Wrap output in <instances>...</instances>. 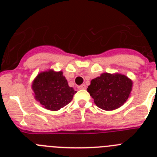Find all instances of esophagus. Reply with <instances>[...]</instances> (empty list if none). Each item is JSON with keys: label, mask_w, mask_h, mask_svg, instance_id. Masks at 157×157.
<instances>
[{"label": "esophagus", "mask_w": 157, "mask_h": 157, "mask_svg": "<svg viewBox=\"0 0 157 157\" xmlns=\"http://www.w3.org/2000/svg\"><path fill=\"white\" fill-rule=\"evenodd\" d=\"M78 90H86V86L85 84H83V85H81L78 87Z\"/></svg>", "instance_id": "1"}]
</instances>
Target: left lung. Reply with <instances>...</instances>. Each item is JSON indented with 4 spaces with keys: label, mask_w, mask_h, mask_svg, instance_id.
<instances>
[{
    "label": "left lung",
    "mask_w": 157,
    "mask_h": 157,
    "mask_svg": "<svg viewBox=\"0 0 157 157\" xmlns=\"http://www.w3.org/2000/svg\"><path fill=\"white\" fill-rule=\"evenodd\" d=\"M132 86V80L124 75L103 73L91 80L87 91L98 108L112 111L119 109L127 101Z\"/></svg>",
    "instance_id": "left-lung-1"
}]
</instances>
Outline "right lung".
Here are the masks:
<instances>
[{"label":"right lung","mask_w":157,"mask_h":157,"mask_svg":"<svg viewBox=\"0 0 157 157\" xmlns=\"http://www.w3.org/2000/svg\"><path fill=\"white\" fill-rule=\"evenodd\" d=\"M34 98L43 108L57 111L71 101L76 91L68 86L63 71L49 69L40 72L32 82Z\"/></svg>","instance_id":"1"}]
</instances>
